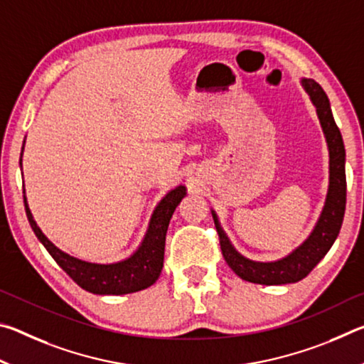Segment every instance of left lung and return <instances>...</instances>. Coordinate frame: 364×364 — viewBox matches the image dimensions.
<instances>
[{
	"instance_id": "8db88e82",
	"label": "left lung",
	"mask_w": 364,
	"mask_h": 364,
	"mask_svg": "<svg viewBox=\"0 0 364 364\" xmlns=\"http://www.w3.org/2000/svg\"><path fill=\"white\" fill-rule=\"evenodd\" d=\"M300 83L316 109V115L319 123H321L329 151L328 194H326L324 207L310 236L292 252H289L287 255L278 258V260L255 262L239 254L236 247L231 244L230 237L226 236L223 228H221L218 215L212 210L215 226H217V231L220 234L221 252H223L226 263L230 264V268L239 278L254 282V284L279 286L304 279L328 254L338 236L343 221L347 181H345V147L342 134L336 125L329 100L321 86L311 78H301Z\"/></svg>"
}]
</instances>
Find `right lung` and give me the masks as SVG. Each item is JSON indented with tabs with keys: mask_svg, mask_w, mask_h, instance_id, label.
<instances>
[{
	"mask_svg": "<svg viewBox=\"0 0 364 364\" xmlns=\"http://www.w3.org/2000/svg\"><path fill=\"white\" fill-rule=\"evenodd\" d=\"M23 194H26V189H23ZM184 196H186V186H183V184L168 191L154 208L146 234L138 249L130 257L112 263L86 262L60 250L49 241L40 230V226L36 225L28 208L27 196H23V204H26L28 223L32 226L35 236L45 245L49 255L80 287L97 295H123L143 291L159 279L164 268L165 237H167L170 218Z\"/></svg>",
	"mask_w": 364,
	"mask_h": 364,
	"instance_id": "1",
	"label": "right lung"
}]
</instances>
